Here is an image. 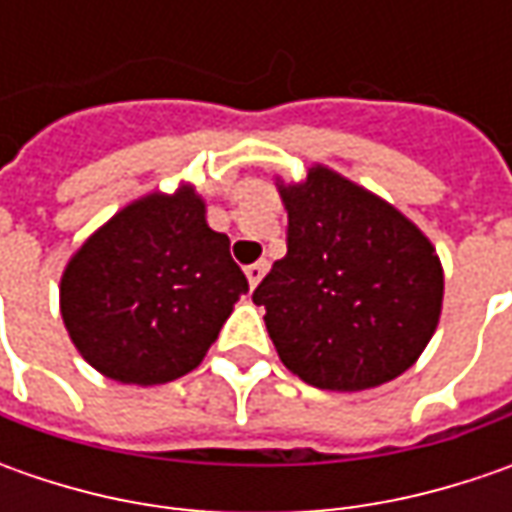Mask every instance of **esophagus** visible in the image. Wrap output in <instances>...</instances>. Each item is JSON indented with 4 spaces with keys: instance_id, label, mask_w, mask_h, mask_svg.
Segmentation results:
<instances>
[{
    "instance_id": "1",
    "label": "esophagus",
    "mask_w": 512,
    "mask_h": 512,
    "mask_svg": "<svg viewBox=\"0 0 512 512\" xmlns=\"http://www.w3.org/2000/svg\"><path fill=\"white\" fill-rule=\"evenodd\" d=\"M247 273V282H250V287H256L259 282H262V276L267 273V262H253V265L245 267Z\"/></svg>"
}]
</instances>
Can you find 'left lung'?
Here are the masks:
<instances>
[{
  "instance_id": "obj_1",
  "label": "left lung",
  "mask_w": 512,
  "mask_h": 512,
  "mask_svg": "<svg viewBox=\"0 0 512 512\" xmlns=\"http://www.w3.org/2000/svg\"><path fill=\"white\" fill-rule=\"evenodd\" d=\"M287 256L253 290L290 373L322 390H367L419 359L442 313L444 276L396 207L313 168L282 187Z\"/></svg>"
}]
</instances>
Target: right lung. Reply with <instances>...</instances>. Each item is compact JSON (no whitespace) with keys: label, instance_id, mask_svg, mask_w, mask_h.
Here are the masks:
<instances>
[{"label":"right lung","instance_id":"1","mask_svg":"<svg viewBox=\"0 0 512 512\" xmlns=\"http://www.w3.org/2000/svg\"><path fill=\"white\" fill-rule=\"evenodd\" d=\"M247 293L230 239L182 187L119 210L70 259L62 319L76 350L125 384H165L205 359L233 302Z\"/></svg>","mask_w":512,"mask_h":512}]
</instances>
